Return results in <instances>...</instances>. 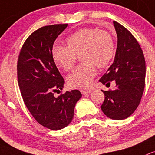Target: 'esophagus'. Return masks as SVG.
I'll list each match as a JSON object with an SVG mask.
<instances>
[{
    "label": "esophagus",
    "instance_id": "esophagus-1",
    "mask_svg": "<svg viewBox=\"0 0 155 155\" xmlns=\"http://www.w3.org/2000/svg\"><path fill=\"white\" fill-rule=\"evenodd\" d=\"M81 92L82 95H87V94L92 92V90H90V89H87V90H84V89H82V90H81Z\"/></svg>",
    "mask_w": 155,
    "mask_h": 155
}]
</instances>
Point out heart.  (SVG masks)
<instances>
[{
	"mask_svg": "<svg viewBox=\"0 0 155 155\" xmlns=\"http://www.w3.org/2000/svg\"><path fill=\"white\" fill-rule=\"evenodd\" d=\"M66 46L56 45L52 57L57 66L68 71L72 69L77 56L83 62L67 78L71 88H86L96 75L97 67L108 66L115 55L114 42L108 32L84 28L74 32L66 40Z\"/></svg>",
	"mask_w": 155,
	"mask_h": 155,
	"instance_id": "heart-1",
	"label": "heart"
}]
</instances>
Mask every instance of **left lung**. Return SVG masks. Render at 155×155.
<instances>
[{"instance_id":"1","label":"left lung","mask_w":155,"mask_h":155,"mask_svg":"<svg viewBox=\"0 0 155 155\" xmlns=\"http://www.w3.org/2000/svg\"><path fill=\"white\" fill-rule=\"evenodd\" d=\"M118 42L113 63L99 81L104 85L116 82V88L102 92L101 110L115 120L127 119L137 108L143 96L146 61L140 44L128 30L113 21Z\"/></svg>"}]
</instances>
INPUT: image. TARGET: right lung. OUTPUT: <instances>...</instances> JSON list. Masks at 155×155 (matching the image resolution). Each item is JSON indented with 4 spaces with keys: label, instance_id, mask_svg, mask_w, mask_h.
Instances as JSON below:
<instances>
[{
    "label": "right lung",
    "instance_id": "add662e5",
    "mask_svg": "<svg viewBox=\"0 0 155 155\" xmlns=\"http://www.w3.org/2000/svg\"><path fill=\"white\" fill-rule=\"evenodd\" d=\"M67 24L45 26L26 39L17 63L18 83L22 98L36 122L47 128L58 130L69 125L76 103L81 98L78 89L66 91L58 97L64 79L52 57L54 41Z\"/></svg>",
    "mask_w": 155,
    "mask_h": 155
}]
</instances>
